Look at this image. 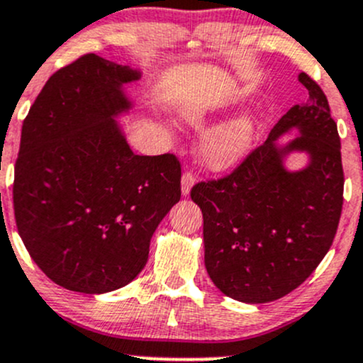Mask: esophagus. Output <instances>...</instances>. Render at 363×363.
<instances>
[{
  "label": "esophagus",
  "instance_id": "1",
  "mask_svg": "<svg viewBox=\"0 0 363 363\" xmlns=\"http://www.w3.org/2000/svg\"><path fill=\"white\" fill-rule=\"evenodd\" d=\"M194 183H196V174L190 173V171H185L182 177V194L183 196H189L190 190H192Z\"/></svg>",
  "mask_w": 363,
  "mask_h": 363
}]
</instances>
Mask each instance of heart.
<instances>
[{
    "label": "heart",
    "mask_w": 363,
    "mask_h": 363,
    "mask_svg": "<svg viewBox=\"0 0 363 363\" xmlns=\"http://www.w3.org/2000/svg\"><path fill=\"white\" fill-rule=\"evenodd\" d=\"M213 112V105L199 104L185 112L190 123L199 124L208 119ZM256 135V121L251 116L242 114L218 124L202 136L199 145V157L211 169H227L240 161L247 154Z\"/></svg>",
    "instance_id": "b5f03b06"
}]
</instances>
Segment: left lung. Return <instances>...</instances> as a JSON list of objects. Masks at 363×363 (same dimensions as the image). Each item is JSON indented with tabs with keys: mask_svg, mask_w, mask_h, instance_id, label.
Instances as JSON below:
<instances>
[{
	"mask_svg": "<svg viewBox=\"0 0 363 363\" xmlns=\"http://www.w3.org/2000/svg\"><path fill=\"white\" fill-rule=\"evenodd\" d=\"M306 104L294 105L232 173L194 185L204 218V263L225 296L268 303L313 274L333 245L342 209L341 140L322 88L305 72ZM296 127L284 147L276 140ZM306 151L311 162L289 172L283 159Z\"/></svg>",
	"mask_w": 363,
	"mask_h": 363,
	"instance_id": "obj_1",
	"label": "left lung"
}]
</instances>
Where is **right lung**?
<instances>
[{"mask_svg": "<svg viewBox=\"0 0 363 363\" xmlns=\"http://www.w3.org/2000/svg\"><path fill=\"white\" fill-rule=\"evenodd\" d=\"M126 65L88 53L46 81L22 124L15 162L18 235L48 279L104 294L149 259L155 228L180 201L177 155H136L118 124L131 108Z\"/></svg>", "mask_w": 363, "mask_h": 363, "instance_id": "right-lung-1", "label": "right lung"}]
</instances>
